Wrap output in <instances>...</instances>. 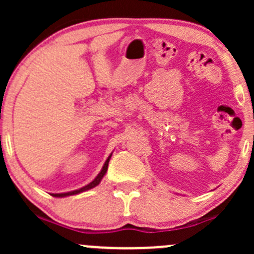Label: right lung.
Instances as JSON below:
<instances>
[{"mask_svg": "<svg viewBox=\"0 0 254 254\" xmlns=\"http://www.w3.org/2000/svg\"><path fill=\"white\" fill-rule=\"evenodd\" d=\"M111 157H112V153H111V156H109V157L107 158V161H106V162H104L103 167H102L101 172L98 173V176H97L96 178H94L93 181H92L91 183H89V184H87V186L82 187V188L77 189V190L67 191V193H58V194H51V195H53V196H56V198H64V196H70V195H75V194H78V193H82V191L89 190V189H92V188H94V187H97V186H98L99 183H101L102 178H103L104 175H106V173H107V170H108V163H109V160H111Z\"/></svg>", "mask_w": 254, "mask_h": 254, "instance_id": "obj_1", "label": "right lung"}]
</instances>
